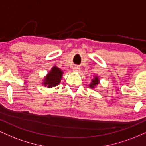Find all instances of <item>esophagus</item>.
I'll list each match as a JSON object with an SVG mask.
<instances>
[{"mask_svg":"<svg viewBox=\"0 0 146 146\" xmlns=\"http://www.w3.org/2000/svg\"><path fill=\"white\" fill-rule=\"evenodd\" d=\"M73 69H74V71L79 72V71H80V67H79V66H75L74 67Z\"/></svg>","mask_w":146,"mask_h":146,"instance_id":"1","label":"esophagus"}]
</instances>
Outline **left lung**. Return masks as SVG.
I'll use <instances>...</instances> for the list:
<instances>
[{
	"label": "left lung",
	"instance_id": "8db88e82",
	"mask_svg": "<svg viewBox=\"0 0 146 146\" xmlns=\"http://www.w3.org/2000/svg\"><path fill=\"white\" fill-rule=\"evenodd\" d=\"M99 84V78L98 76H95V78L92 80V82L89 84V87L91 88H94L97 84Z\"/></svg>",
	"mask_w": 146,
	"mask_h": 146
}]
</instances>
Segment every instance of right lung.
I'll return each instance as SVG.
<instances>
[{
    "label": "right lung",
    "instance_id": "add662e5",
    "mask_svg": "<svg viewBox=\"0 0 146 146\" xmlns=\"http://www.w3.org/2000/svg\"><path fill=\"white\" fill-rule=\"evenodd\" d=\"M63 75V71H62L59 68L54 67L52 68L48 75L45 77V79L44 80V84L45 87L48 88H51L53 87H55L61 81Z\"/></svg>",
    "mask_w": 146,
    "mask_h": 146
}]
</instances>
